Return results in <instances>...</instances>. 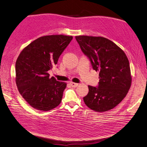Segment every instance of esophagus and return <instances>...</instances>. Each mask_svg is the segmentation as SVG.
<instances>
[{"mask_svg":"<svg viewBox=\"0 0 147 147\" xmlns=\"http://www.w3.org/2000/svg\"><path fill=\"white\" fill-rule=\"evenodd\" d=\"M70 85L72 87H76L77 86H78V84H76V83H74V82H70Z\"/></svg>","mask_w":147,"mask_h":147,"instance_id":"esophagus-1","label":"esophagus"}]
</instances>
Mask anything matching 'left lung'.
<instances>
[{
	"instance_id": "1",
	"label": "left lung",
	"mask_w": 147,
	"mask_h": 147,
	"mask_svg": "<svg viewBox=\"0 0 147 147\" xmlns=\"http://www.w3.org/2000/svg\"><path fill=\"white\" fill-rule=\"evenodd\" d=\"M75 38L93 69L99 72V85L88 86L89 93L84 98L85 105L100 113L111 110L124 99L131 86L128 58L121 48L104 37L80 35Z\"/></svg>"
}]
</instances>
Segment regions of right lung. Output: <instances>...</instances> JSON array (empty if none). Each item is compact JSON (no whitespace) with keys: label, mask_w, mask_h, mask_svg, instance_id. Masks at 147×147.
Returning a JSON list of instances; mask_svg holds the SVG:
<instances>
[{"label":"right lung","mask_w":147,"mask_h":147,"mask_svg":"<svg viewBox=\"0 0 147 147\" xmlns=\"http://www.w3.org/2000/svg\"><path fill=\"white\" fill-rule=\"evenodd\" d=\"M73 39L72 36L53 34L41 36L21 51L15 64L18 92L32 107L49 111L60 105L65 82L49 78L48 71Z\"/></svg>","instance_id":"1"}]
</instances>
